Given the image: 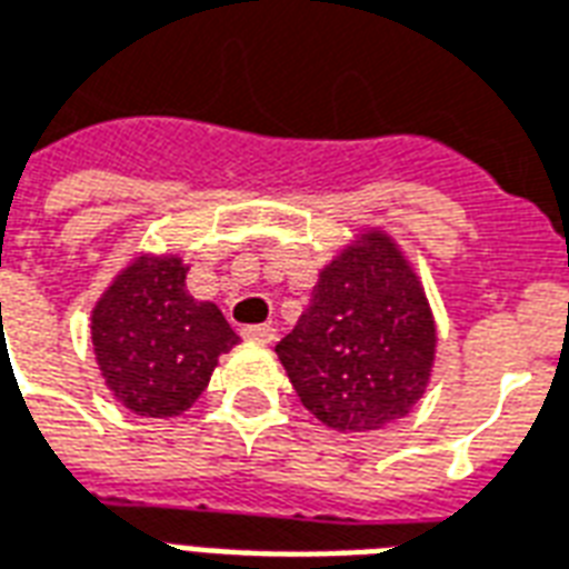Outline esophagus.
Segmentation results:
<instances>
[{
	"label": "esophagus",
	"mask_w": 569,
	"mask_h": 569,
	"mask_svg": "<svg viewBox=\"0 0 569 569\" xmlns=\"http://www.w3.org/2000/svg\"><path fill=\"white\" fill-rule=\"evenodd\" d=\"M240 335L247 338V341H261V345H271L273 338H277V329L268 326V322H259V326H243Z\"/></svg>",
	"instance_id": "obj_1"
}]
</instances>
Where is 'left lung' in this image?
Wrapping results in <instances>:
<instances>
[{
  "instance_id": "1",
  "label": "left lung",
  "mask_w": 569,
  "mask_h": 569,
  "mask_svg": "<svg viewBox=\"0 0 569 569\" xmlns=\"http://www.w3.org/2000/svg\"><path fill=\"white\" fill-rule=\"evenodd\" d=\"M436 326L418 277L383 234L320 273L296 329L277 345L301 406L341 432L406 418L432 369Z\"/></svg>"
}]
</instances>
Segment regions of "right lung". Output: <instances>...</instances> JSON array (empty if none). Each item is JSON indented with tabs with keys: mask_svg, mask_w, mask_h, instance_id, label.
Wrapping results in <instances>:
<instances>
[{
	"mask_svg": "<svg viewBox=\"0 0 569 569\" xmlns=\"http://www.w3.org/2000/svg\"><path fill=\"white\" fill-rule=\"evenodd\" d=\"M91 332L106 387L142 418L191 408L219 357L240 341L222 310L188 296L182 261L149 256L109 286Z\"/></svg>",
	"mask_w": 569,
	"mask_h": 569,
	"instance_id": "obj_1",
	"label": "right lung"
}]
</instances>
